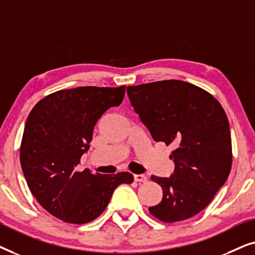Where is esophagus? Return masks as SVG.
I'll return each mask as SVG.
<instances>
[{
  "mask_svg": "<svg viewBox=\"0 0 255 255\" xmlns=\"http://www.w3.org/2000/svg\"><path fill=\"white\" fill-rule=\"evenodd\" d=\"M133 179L135 182H146L147 181V176L142 175V174H134Z\"/></svg>",
  "mask_w": 255,
  "mask_h": 255,
  "instance_id": "34e87169",
  "label": "esophagus"
}]
</instances>
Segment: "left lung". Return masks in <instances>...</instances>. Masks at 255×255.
<instances>
[{"label": "left lung", "instance_id": "obj_1", "mask_svg": "<svg viewBox=\"0 0 255 255\" xmlns=\"http://www.w3.org/2000/svg\"><path fill=\"white\" fill-rule=\"evenodd\" d=\"M131 106L155 141L173 145L170 177L152 175L162 200L148 211L163 223L201 212L228 179L232 144L221 103L200 87L180 80L128 86Z\"/></svg>", "mask_w": 255, "mask_h": 255}]
</instances>
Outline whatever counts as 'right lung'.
<instances>
[{"mask_svg":"<svg viewBox=\"0 0 255 255\" xmlns=\"http://www.w3.org/2000/svg\"><path fill=\"white\" fill-rule=\"evenodd\" d=\"M124 95L125 86L62 89L40 100L29 114L20 142V166L38 203L62 222L94 221L120 184L133 182L128 172L106 175L78 170L96 122L109 108L120 106Z\"/></svg>","mask_w":255,"mask_h":255,"instance_id":"right-lung-1","label":"right lung"}]
</instances>
